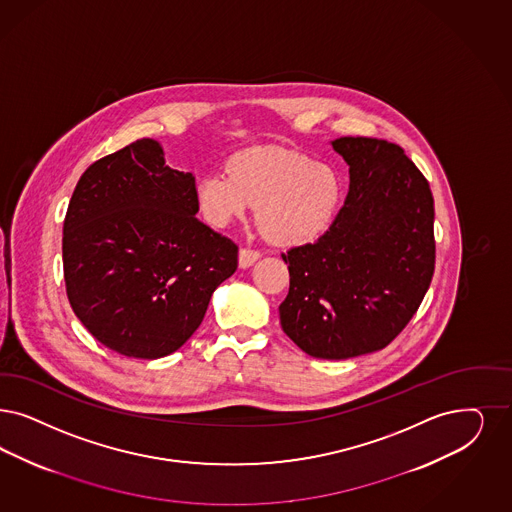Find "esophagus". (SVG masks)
<instances>
[{
	"label": "esophagus",
	"mask_w": 512,
	"mask_h": 512,
	"mask_svg": "<svg viewBox=\"0 0 512 512\" xmlns=\"http://www.w3.org/2000/svg\"><path fill=\"white\" fill-rule=\"evenodd\" d=\"M260 256H262L260 250H254V248L248 247L241 248V250H239V265H241V267H250Z\"/></svg>",
	"instance_id": "34e87169"
}]
</instances>
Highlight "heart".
I'll use <instances>...</instances> for the list:
<instances>
[{
	"instance_id": "b5f03b06",
	"label": "heart",
	"mask_w": 512,
	"mask_h": 512,
	"mask_svg": "<svg viewBox=\"0 0 512 512\" xmlns=\"http://www.w3.org/2000/svg\"><path fill=\"white\" fill-rule=\"evenodd\" d=\"M340 176L328 165L281 148H248L231 155L224 172L197 178L193 199L212 228H226L258 207V222L279 245H303L336 220Z\"/></svg>"
}]
</instances>
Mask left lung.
<instances>
[{
  "label": "left lung",
  "mask_w": 512,
  "mask_h": 512,
  "mask_svg": "<svg viewBox=\"0 0 512 512\" xmlns=\"http://www.w3.org/2000/svg\"><path fill=\"white\" fill-rule=\"evenodd\" d=\"M349 193L315 243L290 248L284 334L317 359L387 347L416 315L435 273V203L404 150L381 138L341 136Z\"/></svg>",
  "instance_id": "obj_1"
}]
</instances>
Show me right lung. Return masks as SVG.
<instances>
[{"instance_id": "add662e5", "label": "right lung", "mask_w": 512, "mask_h": 512, "mask_svg": "<svg viewBox=\"0 0 512 512\" xmlns=\"http://www.w3.org/2000/svg\"><path fill=\"white\" fill-rule=\"evenodd\" d=\"M195 178L140 138L81 174L64 218L70 305L102 345L159 359L199 328L210 296L237 269L239 247L195 214Z\"/></svg>"}]
</instances>
